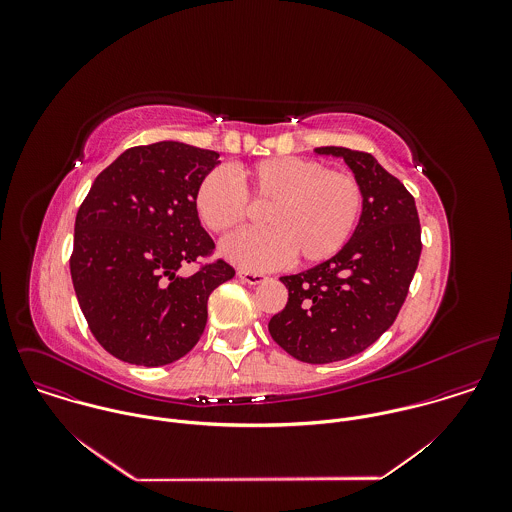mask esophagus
Masks as SVG:
<instances>
[{
  "label": "esophagus",
  "instance_id": "esophagus-1",
  "mask_svg": "<svg viewBox=\"0 0 512 512\" xmlns=\"http://www.w3.org/2000/svg\"><path fill=\"white\" fill-rule=\"evenodd\" d=\"M238 278L250 286H258V284H264L266 282V276L264 274H258V272H248V270H238Z\"/></svg>",
  "mask_w": 512,
  "mask_h": 512
}]
</instances>
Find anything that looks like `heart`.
<instances>
[{
  "instance_id": "b5f03b06",
  "label": "heart",
  "mask_w": 512,
  "mask_h": 512,
  "mask_svg": "<svg viewBox=\"0 0 512 512\" xmlns=\"http://www.w3.org/2000/svg\"><path fill=\"white\" fill-rule=\"evenodd\" d=\"M248 197L268 203L260 230H246L222 242L232 264L264 272L295 256L303 264L333 258L351 240L365 205L359 181L343 171L303 157H270L240 167L236 177L217 167L195 193V211L203 226L226 234L248 215Z\"/></svg>"
}]
</instances>
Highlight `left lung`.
Masks as SVG:
<instances>
[{
    "label": "left lung",
    "mask_w": 512,
    "mask_h": 512,
    "mask_svg": "<svg viewBox=\"0 0 512 512\" xmlns=\"http://www.w3.org/2000/svg\"><path fill=\"white\" fill-rule=\"evenodd\" d=\"M315 153L351 167L363 213L341 252L280 278L288 303L268 331L293 359L325 365L363 353L394 323L418 268L422 230L414 197L370 153L335 146Z\"/></svg>",
    "instance_id": "left-lung-1"
}]
</instances>
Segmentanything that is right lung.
<instances>
[{
  "instance_id": "add662e5",
  "label": "right lung",
  "mask_w": 512,
  "mask_h": 512,
  "mask_svg": "<svg viewBox=\"0 0 512 512\" xmlns=\"http://www.w3.org/2000/svg\"><path fill=\"white\" fill-rule=\"evenodd\" d=\"M219 153L181 142L130 147L92 183L74 220L71 276L96 341L116 359L163 366L185 357L207 325V301L234 278L213 252L195 193Z\"/></svg>"
}]
</instances>
